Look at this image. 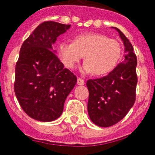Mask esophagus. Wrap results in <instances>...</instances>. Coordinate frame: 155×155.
<instances>
[{
    "mask_svg": "<svg viewBox=\"0 0 155 155\" xmlns=\"http://www.w3.org/2000/svg\"><path fill=\"white\" fill-rule=\"evenodd\" d=\"M85 84V81L84 80L81 78H78V85H83Z\"/></svg>",
    "mask_w": 155,
    "mask_h": 155,
    "instance_id": "obj_1",
    "label": "esophagus"
}]
</instances>
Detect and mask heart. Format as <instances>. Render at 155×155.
Segmentation results:
<instances>
[{"label":"heart","instance_id":"1","mask_svg":"<svg viewBox=\"0 0 155 155\" xmlns=\"http://www.w3.org/2000/svg\"><path fill=\"white\" fill-rule=\"evenodd\" d=\"M56 51L66 68H75L85 55L86 62L81 67V73L104 76L118 66L122 57V46L118 40L109 39L105 35L84 33L74 37L72 43H58Z\"/></svg>","mask_w":155,"mask_h":155}]
</instances>
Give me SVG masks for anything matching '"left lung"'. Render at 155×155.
Wrapping results in <instances>:
<instances>
[{"label": "left lung", "instance_id": "1", "mask_svg": "<svg viewBox=\"0 0 155 155\" xmlns=\"http://www.w3.org/2000/svg\"><path fill=\"white\" fill-rule=\"evenodd\" d=\"M124 46V59L112 73L98 79H89L88 114L93 124L102 127L116 124L124 118L135 101L137 58L130 41L120 29Z\"/></svg>", "mask_w": 155, "mask_h": 155}]
</instances>
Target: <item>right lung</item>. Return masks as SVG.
I'll use <instances>...</instances> for the list:
<instances>
[{"label": "right lung", "mask_w": 155, "mask_h": 155, "mask_svg": "<svg viewBox=\"0 0 155 155\" xmlns=\"http://www.w3.org/2000/svg\"><path fill=\"white\" fill-rule=\"evenodd\" d=\"M70 25L43 22L21 46L14 90L24 112L34 120L51 122L62 115L77 78L56 56L52 45Z\"/></svg>", "instance_id": "right-lung-1"}]
</instances>
